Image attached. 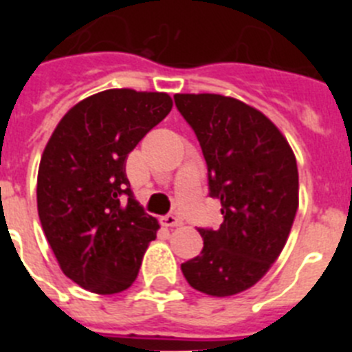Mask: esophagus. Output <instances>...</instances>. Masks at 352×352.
<instances>
[{
	"instance_id": "obj_1",
	"label": "esophagus",
	"mask_w": 352,
	"mask_h": 352,
	"mask_svg": "<svg viewBox=\"0 0 352 352\" xmlns=\"http://www.w3.org/2000/svg\"><path fill=\"white\" fill-rule=\"evenodd\" d=\"M162 226H166V227H178L182 226V219H178L176 214H166V217H162Z\"/></svg>"
}]
</instances>
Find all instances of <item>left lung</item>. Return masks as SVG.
I'll return each mask as SVG.
<instances>
[{
    "label": "left lung",
    "instance_id": "left-lung-1",
    "mask_svg": "<svg viewBox=\"0 0 352 352\" xmlns=\"http://www.w3.org/2000/svg\"><path fill=\"white\" fill-rule=\"evenodd\" d=\"M208 166L210 197L223 222L197 229L204 247L182 264L186 282L210 296H232L266 275L298 211V167L282 132L261 111L231 96L178 93Z\"/></svg>",
    "mask_w": 352,
    "mask_h": 352
}]
</instances>
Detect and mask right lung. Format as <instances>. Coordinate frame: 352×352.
Segmentation results:
<instances>
[{
  "mask_svg": "<svg viewBox=\"0 0 352 352\" xmlns=\"http://www.w3.org/2000/svg\"><path fill=\"white\" fill-rule=\"evenodd\" d=\"M170 109L167 93L105 89L74 105L43 149L40 223L61 272L80 287L116 294L138 278L160 226L133 199L125 164Z\"/></svg>",
  "mask_w": 352,
  "mask_h": 352,
  "instance_id": "1",
  "label": "right lung"
}]
</instances>
